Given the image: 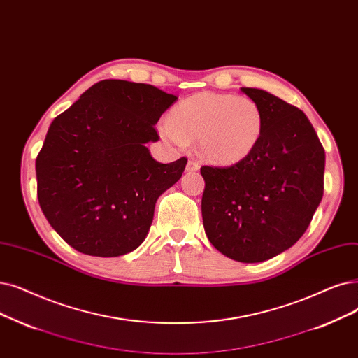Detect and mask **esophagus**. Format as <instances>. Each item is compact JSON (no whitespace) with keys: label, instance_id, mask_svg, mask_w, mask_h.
I'll return each mask as SVG.
<instances>
[{"label":"esophagus","instance_id":"obj_1","mask_svg":"<svg viewBox=\"0 0 358 358\" xmlns=\"http://www.w3.org/2000/svg\"><path fill=\"white\" fill-rule=\"evenodd\" d=\"M199 168H200V165H199V162L194 161V159H190V161L187 162V166H185V169H187L189 173H194V171H199Z\"/></svg>","mask_w":358,"mask_h":358}]
</instances>
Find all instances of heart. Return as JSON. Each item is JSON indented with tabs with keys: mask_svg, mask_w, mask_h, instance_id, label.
Returning <instances> with one entry per match:
<instances>
[{
	"mask_svg": "<svg viewBox=\"0 0 358 358\" xmlns=\"http://www.w3.org/2000/svg\"><path fill=\"white\" fill-rule=\"evenodd\" d=\"M161 134L178 146L197 141L203 157L215 164L232 165L245 159L259 145L263 114L248 96L200 92L178 102Z\"/></svg>",
	"mask_w": 358,
	"mask_h": 358,
	"instance_id": "1",
	"label": "heart"
}]
</instances>
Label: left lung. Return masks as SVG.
I'll return each instance as SVG.
<instances>
[{"instance_id": "obj_1", "label": "left lung", "mask_w": 358, "mask_h": 358, "mask_svg": "<svg viewBox=\"0 0 358 358\" xmlns=\"http://www.w3.org/2000/svg\"><path fill=\"white\" fill-rule=\"evenodd\" d=\"M263 114L257 148L231 166H201V216L212 245L257 263L304 234L323 196L324 150L306 114L272 93L241 87Z\"/></svg>"}]
</instances>
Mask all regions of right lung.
<instances>
[{
  "label": "right lung",
  "mask_w": 358,
  "mask_h": 358,
  "mask_svg": "<svg viewBox=\"0 0 358 358\" xmlns=\"http://www.w3.org/2000/svg\"><path fill=\"white\" fill-rule=\"evenodd\" d=\"M176 101L152 85L102 80L51 122L36 158L38 200L77 252L117 257L146 238L155 203L187 164H161L146 148Z\"/></svg>",
  "instance_id": "add662e5"
}]
</instances>
